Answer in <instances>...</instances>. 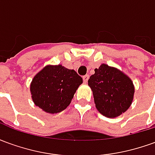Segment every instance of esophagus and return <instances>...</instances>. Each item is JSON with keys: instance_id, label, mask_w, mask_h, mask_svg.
I'll list each match as a JSON object with an SVG mask.
<instances>
[{"instance_id": "1", "label": "esophagus", "mask_w": 155, "mask_h": 155, "mask_svg": "<svg viewBox=\"0 0 155 155\" xmlns=\"http://www.w3.org/2000/svg\"><path fill=\"white\" fill-rule=\"evenodd\" d=\"M88 80H89V75H88V74H85V75L83 76V81H84V83H86L88 81Z\"/></svg>"}]
</instances>
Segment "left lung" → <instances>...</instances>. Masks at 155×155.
<instances>
[{"label":"left lung","instance_id":"8db88e82","mask_svg":"<svg viewBox=\"0 0 155 155\" xmlns=\"http://www.w3.org/2000/svg\"><path fill=\"white\" fill-rule=\"evenodd\" d=\"M88 84L91 88L95 107L103 115L114 118L130 108L134 86L129 76L114 67L102 64L94 69Z\"/></svg>","mask_w":155,"mask_h":155}]
</instances>
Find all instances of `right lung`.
<instances>
[{"label":"right lung","mask_w":155,"mask_h":155,"mask_svg":"<svg viewBox=\"0 0 155 155\" xmlns=\"http://www.w3.org/2000/svg\"><path fill=\"white\" fill-rule=\"evenodd\" d=\"M83 80L74 70L46 65L35 74L31 84L33 102L46 113L56 114L71 104Z\"/></svg>","instance_id":"obj_1"}]
</instances>
